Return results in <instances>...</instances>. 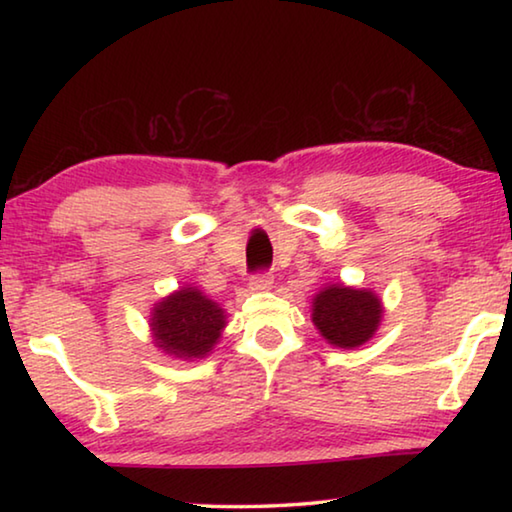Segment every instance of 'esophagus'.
Listing matches in <instances>:
<instances>
[{"instance_id": "34e87169", "label": "esophagus", "mask_w": 512, "mask_h": 512, "mask_svg": "<svg viewBox=\"0 0 512 512\" xmlns=\"http://www.w3.org/2000/svg\"><path fill=\"white\" fill-rule=\"evenodd\" d=\"M248 287H250V291H268L273 287V275L266 273V271L255 273L253 277H250Z\"/></svg>"}]
</instances>
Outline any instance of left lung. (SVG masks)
Instances as JSON below:
<instances>
[{
    "label": "left lung",
    "mask_w": 512,
    "mask_h": 512,
    "mask_svg": "<svg viewBox=\"0 0 512 512\" xmlns=\"http://www.w3.org/2000/svg\"><path fill=\"white\" fill-rule=\"evenodd\" d=\"M314 325L336 348H359L381 320V302L372 291L332 284L314 298Z\"/></svg>",
    "instance_id": "8db88e82"
}]
</instances>
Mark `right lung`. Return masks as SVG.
I'll use <instances>...</instances> for the list:
<instances>
[{
	"instance_id": "obj_1",
	"label": "right lung",
	"mask_w": 512,
	"mask_h": 512,
	"mask_svg": "<svg viewBox=\"0 0 512 512\" xmlns=\"http://www.w3.org/2000/svg\"><path fill=\"white\" fill-rule=\"evenodd\" d=\"M151 327L158 348L180 359H198L219 341L225 316L216 302L187 287L155 305Z\"/></svg>"
}]
</instances>
